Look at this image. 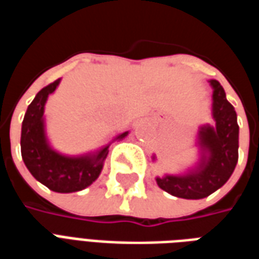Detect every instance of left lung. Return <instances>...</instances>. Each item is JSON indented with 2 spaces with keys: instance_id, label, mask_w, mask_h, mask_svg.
I'll return each mask as SVG.
<instances>
[{
  "instance_id": "1",
  "label": "left lung",
  "mask_w": 259,
  "mask_h": 259,
  "mask_svg": "<svg viewBox=\"0 0 259 259\" xmlns=\"http://www.w3.org/2000/svg\"><path fill=\"white\" fill-rule=\"evenodd\" d=\"M212 90V118L215 126L202 124L197 147L200 158L194 166L180 175L157 178V185L169 194L200 200L221 189L233 174L239 159V124L233 105L226 100L218 80H209ZM155 161V155L152 157Z\"/></svg>"
}]
</instances>
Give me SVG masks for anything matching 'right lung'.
I'll use <instances>...</instances> for the list:
<instances>
[{"mask_svg":"<svg viewBox=\"0 0 259 259\" xmlns=\"http://www.w3.org/2000/svg\"><path fill=\"white\" fill-rule=\"evenodd\" d=\"M59 83L61 79L41 89L27 107L22 122L20 151L26 168L41 185L57 193H74L98 179L111 143L83 155H65L54 150L46 133L44 107ZM127 135L129 132L120 133L113 140H122Z\"/></svg>","mask_w":259,"mask_h":259,"instance_id":"1","label":"right lung"}]
</instances>
